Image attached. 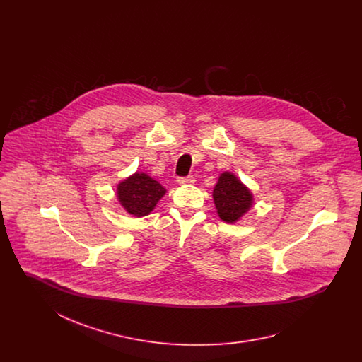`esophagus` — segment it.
I'll return each instance as SVG.
<instances>
[{"label":"esophagus","mask_w":362,"mask_h":362,"mask_svg":"<svg viewBox=\"0 0 362 362\" xmlns=\"http://www.w3.org/2000/svg\"><path fill=\"white\" fill-rule=\"evenodd\" d=\"M194 182H195V179H194L192 176H187V177H179V179H177V183H179L180 186H189V185H194Z\"/></svg>","instance_id":"esophagus-1"}]
</instances>
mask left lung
I'll use <instances>...</instances> for the list:
<instances>
[{"label": "left lung", "instance_id": "8db88e82", "mask_svg": "<svg viewBox=\"0 0 362 362\" xmlns=\"http://www.w3.org/2000/svg\"><path fill=\"white\" fill-rule=\"evenodd\" d=\"M213 201L218 217L228 224H233L252 207L254 195L235 173L225 171L214 186Z\"/></svg>", "mask_w": 362, "mask_h": 362}]
</instances>
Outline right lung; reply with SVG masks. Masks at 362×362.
Here are the masks:
<instances>
[{"mask_svg": "<svg viewBox=\"0 0 362 362\" xmlns=\"http://www.w3.org/2000/svg\"><path fill=\"white\" fill-rule=\"evenodd\" d=\"M165 192L167 189L153 177L138 171L123 179L117 186L119 205L134 217L151 214Z\"/></svg>", "mask_w": 362, "mask_h": 362, "instance_id": "right-lung-1", "label": "right lung"}]
</instances>
